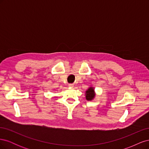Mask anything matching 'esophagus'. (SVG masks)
Segmentation results:
<instances>
[{
	"label": "esophagus",
	"mask_w": 149,
	"mask_h": 149,
	"mask_svg": "<svg viewBox=\"0 0 149 149\" xmlns=\"http://www.w3.org/2000/svg\"><path fill=\"white\" fill-rule=\"evenodd\" d=\"M73 84H68V86L70 87V88H73Z\"/></svg>",
	"instance_id": "obj_1"
}]
</instances>
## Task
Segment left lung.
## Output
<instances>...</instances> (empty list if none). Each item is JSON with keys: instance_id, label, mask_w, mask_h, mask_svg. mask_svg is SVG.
Segmentation results:
<instances>
[{"instance_id": "1", "label": "left lung", "mask_w": 149, "mask_h": 149, "mask_svg": "<svg viewBox=\"0 0 149 149\" xmlns=\"http://www.w3.org/2000/svg\"><path fill=\"white\" fill-rule=\"evenodd\" d=\"M86 99L88 101H92L94 97L96 96V93L94 91V88L93 87H89L85 93Z\"/></svg>"}]
</instances>
